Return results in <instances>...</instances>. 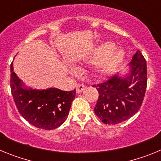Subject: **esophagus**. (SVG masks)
Returning <instances> with one entry per match:
<instances>
[{"label":"esophagus","mask_w":161,"mask_h":161,"mask_svg":"<svg viewBox=\"0 0 161 161\" xmlns=\"http://www.w3.org/2000/svg\"><path fill=\"white\" fill-rule=\"evenodd\" d=\"M85 85H83V84H78L77 85H76V93H80L82 92V91L84 90V89H85Z\"/></svg>","instance_id":"1"}]
</instances>
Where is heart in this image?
<instances>
[{
	"instance_id": "heart-1",
	"label": "heart",
	"mask_w": 161,
	"mask_h": 161,
	"mask_svg": "<svg viewBox=\"0 0 161 161\" xmlns=\"http://www.w3.org/2000/svg\"><path fill=\"white\" fill-rule=\"evenodd\" d=\"M126 56L125 50L116 47L114 42H105L93 48L85 61L89 64H98V71L108 74L123 63Z\"/></svg>"
}]
</instances>
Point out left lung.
<instances>
[{"label": "left lung", "instance_id": "1", "mask_svg": "<svg viewBox=\"0 0 161 161\" xmlns=\"http://www.w3.org/2000/svg\"><path fill=\"white\" fill-rule=\"evenodd\" d=\"M147 81V64L138 50L126 75L117 74L93 85L99 93L95 114L105 124H118L131 118L141 107Z\"/></svg>", "mask_w": 161, "mask_h": 161}]
</instances>
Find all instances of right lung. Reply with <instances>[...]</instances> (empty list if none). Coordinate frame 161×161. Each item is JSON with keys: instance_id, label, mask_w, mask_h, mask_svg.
Here are the masks:
<instances>
[{"instance_id": "obj_1", "label": "right lung", "mask_w": 161, "mask_h": 161, "mask_svg": "<svg viewBox=\"0 0 161 161\" xmlns=\"http://www.w3.org/2000/svg\"><path fill=\"white\" fill-rule=\"evenodd\" d=\"M10 88L18 112L33 126L43 130H53L68 118L76 89L63 91L56 88L33 89L25 87L10 65Z\"/></svg>"}]
</instances>
